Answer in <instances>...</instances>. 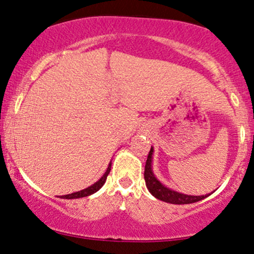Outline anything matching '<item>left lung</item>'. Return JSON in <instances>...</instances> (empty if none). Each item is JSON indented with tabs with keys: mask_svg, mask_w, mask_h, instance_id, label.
Segmentation results:
<instances>
[{
	"mask_svg": "<svg viewBox=\"0 0 254 254\" xmlns=\"http://www.w3.org/2000/svg\"><path fill=\"white\" fill-rule=\"evenodd\" d=\"M153 151H154L153 148H150V151L147 157V162H145L144 180H145V185H147V189L149 190V192L154 197L157 198V199L162 200V202L171 203V204H190V203H196L198 200H202L205 197L209 196V194H205V196H190V194H184V193H180V192L171 190V189L166 188L165 185H162V184L156 179V177L154 176L153 170H151Z\"/></svg>",
	"mask_w": 254,
	"mask_h": 254,
	"instance_id": "1",
	"label": "left lung"
}]
</instances>
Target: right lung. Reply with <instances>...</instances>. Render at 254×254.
Segmentation results:
<instances>
[{"instance_id":"1","label":"right lung","mask_w":254,"mask_h":254,"mask_svg":"<svg viewBox=\"0 0 254 254\" xmlns=\"http://www.w3.org/2000/svg\"><path fill=\"white\" fill-rule=\"evenodd\" d=\"M110 171H111V162L109 164V167H107V170L105 172L104 176L101 177L97 183H94L93 185H90L87 189H83V190L81 191L74 192V193H70V194H64V196H62L61 198H64V199H75V198H82V197H87V196H90V194L95 193V192L99 191L101 188H103L105 182H106V178L109 176Z\"/></svg>"}]
</instances>
